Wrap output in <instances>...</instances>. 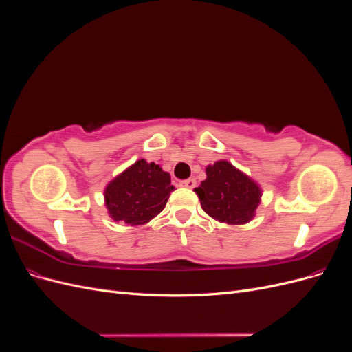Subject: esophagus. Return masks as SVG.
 Instances as JSON below:
<instances>
[{"mask_svg":"<svg viewBox=\"0 0 352 352\" xmlns=\"http://www.w3.org/2000/svg\"><path fill=\"white\" fill-rule=\"evenodd\" d=\"M180 186L188 188V189H192V188L197 186V180H195L194 177H190V179H188V180H184V182L180 184Z\"/></svg>","mask_w":352,"mask_h":352,"instance_id":"34e87169","label":"esophagus"}]
</instances>
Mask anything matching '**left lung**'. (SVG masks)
Instances as JSON below:
<instances>
[{
  "instance_id": "1",
  "label": "left lung",
  "mask_w": 352,
  "mask_h": 352,
  "mask_svg": "<svg viewBox=\"0 0 352 352\" xmlns=\"http://www.w3.org/2000/svg\"><path fill=\"white\" fill-rule=\"evenodd\" d=\"M206 175L194 190L210 217L228 225H247L255 217L263 190L252 177L226 160L208 164Z\"/></svg>"
}]
</instances>
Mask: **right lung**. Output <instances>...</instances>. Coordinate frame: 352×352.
<instances>
[{
    "label": "right lung",
    "mask_w": 352,
    "mask_h": 352,
    "mask_svg": "<svg viewBox=\"0 0 352 352\" xmlns=\"http://www.w3.org/2000/svg\"><path fill=\"white\" fill-rule=\"evenodd\" d=\"M175 189L170 173L141 158L110 180L104 189V202L114 221L140 226L164 210Z\"/></svg>",
    "instance_id": "obj_1"
}]
</instances>
